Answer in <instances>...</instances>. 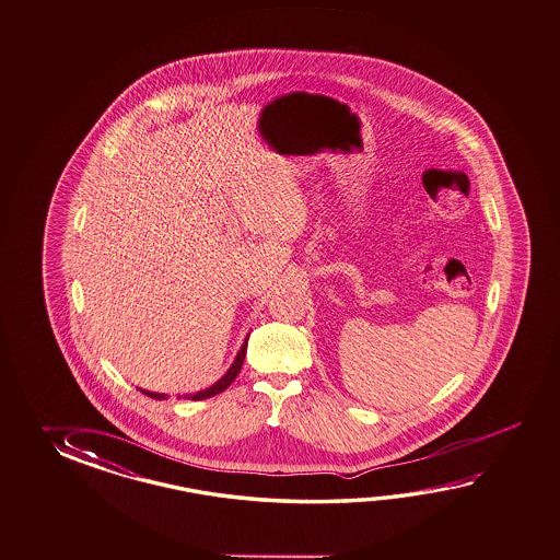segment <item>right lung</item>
I'll list each match as a JSON object with an SVG mask.
<instances>
[{"label": "right lung", "mask_w": 560, "mask_h": 560, "mask_svg": "<svg viewBox=\"0 0 560 560\" xmlns=\"http://www.w3.org/2000/svg\"><path fill=\"white\" fill-rule=\"evenodd\" d=\"M246 343H248V336H246V340L242 343L241 350L236 353V358H234V362H232L231 368H229V372L224 373L217 384H212L210 387H207V389L197 392V394H187L185 397L198 401V399H209L212 395L224 392V389L236 380V375L241 373L242 363H244V358H246ZM141 394L149 395V397H153V399H166V394H154V392H147V389H141Z\"/></svg>", "instance_id": "obj_1"}]
</instances>
